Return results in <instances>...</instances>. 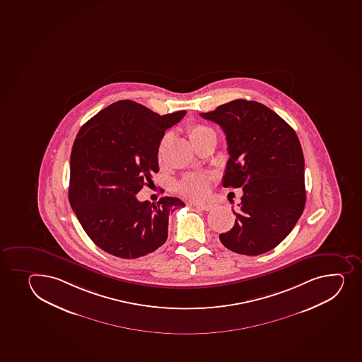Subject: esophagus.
<instances>
[{
	"instance_id": "34e87169",
	"label": "esophagus",
	"mask_w": 362,
	"mask_h": 362,
	"mask_svg": "<svg viewBox=\"0 0 362 362\" xmlns=\"http://www.w3.org/2000/svg\"><path fill=\"white\" fill-rule=\"evenodd\" d=\"M194 206H196L197 209L205 210V211H210V210L213 209L214 204H211V203H201V204H194Z\"/></svg>"
}]
</instances>
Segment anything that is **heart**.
I'll use <instances>...</instances> for the list:
<instances>
[{"instance_id": "b5f03b06", "label": "heart", "mask_w": 362, "mask_h": 362, "mask_svg": "<svg viewBox=\"0 0 362 362\" xmlns=\"http://www.w3.org/2000/svg\"><path fill=\"white\" fill-rule=\"evenodd\" d=\"M187 133L192 145L204 141L206 139L215 138V132L202 123H189L187 126ZM164 142H161L160 148H159V158L161 157ZM211 180H213L211 175L190 173L185 175L183 180L179 183V191L191 199L199 201L209 194Z\"/></svg>"}]
</instances>
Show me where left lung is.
<instances>
[{"label":"left lung","mask_w":362,"mask_h":362,"mask_svg":"<svg viewBox=\"0 0 362 362\" xmlns=\"http://www.w3.org/2000/svg\"><path fill=\"white\" fill-rule=\"evenodd\" d=\"M220 124L229 159L224 187H243L234 227L220 234L235 253L260 255L293 229L305 206L304 156L288 123L259 102L235 100L201 112Z\"/></svg>","instance_id":"1"}]
</instances>
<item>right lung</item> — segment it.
<instances>
[{
    "instance_id": "right-lung-1",
    "label": "right lung",
    "mask_w": 362,
    "mask_h": 362,
    "mask_svg": "<svg viewBox=\"0 0 362 362\" xmlns=\"http://www.w3.org/2000/svg\"><path fill=\"white\" fill-rule=\"evenodd\" d=\"M185 110L159 115L131 100L115 102L83 124L70 159L69 199L83 229L114 257L136 259L168 239V215L185 206L175 197L157 204L135 194L159 171L165 132Z\"/></svg>"
}]
</instances>
